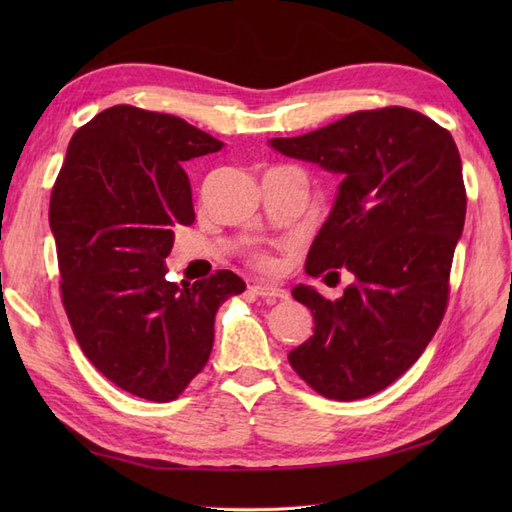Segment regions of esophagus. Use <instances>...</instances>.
Returning a JSON list of instances; mask_svg holds the SVG:
<instances>
[{"label": "esophagus", "mask_w": 512, "mask_h": 512, "mask_svg": "<svg viewBox=\"0 0 512 512\" xmlns=\"http://www.w3.org/2000/svg\"><path fill=\"white\" fill-rule=\"evenodd\" d=\"M250 292H253V295H257V297L266 299L268 303L288 299V292L286 290H281L277 286H268V284H253V286H250Z\"/></svg>", "instance_id": "obj_1"}]
</instances>
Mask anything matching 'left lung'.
I'll return each instance as SVG.
<instances>
[{"label": "left lung", "instance_id": "obj_1", "mask_svg": "<svg viewBox=\"0 0 512 512\" xmlns=\"http://www.w3.org/2000/svg\"><path fill=\"white\" fill-rule=\"evenodd\" d=\"M270 147L343 178L306 273L354 275L336 301L292 288L314 334L288 361L325 398L372 396L418 361L447 310L466 215L460 151L447 129L407 107L347 114Z\"/></svg>", "mask_w": 512, "mask_h": 512}]
</instances>
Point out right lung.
<instances>
[{"label": "right lung", "instance_id": "right-lung-1", "mask_svg": "<svg viewBox=\"0 0 512 512\" xmlns=\"http://www.w3.org/2000/svg\"><path fill=\"white\" fill-rule=\"evenodd\" d=\"M222 140L178 116L114 105L74 132L50 198L61 297L81 350L114 385L169 402L202 372L231 270L167 281L173 231L195 220L187 160Z\"/></svg>", "mask_w": 512, "mask_h": 512}]
</instances>
